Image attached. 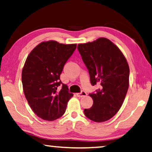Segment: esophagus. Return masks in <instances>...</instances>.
I'll use <instances>...</instances> for the list:
<instances>
[{
	"label": "esophagus",
	"mask_w": 152,
	"mask_h": 152,
	"mask_svg": "<svg viewBox=\"0 0 152 152\" xmlns=\"http://www.w3.org/2000/svg\"><path fill=\"white\" fill-rule=\"evenodd\" d=\"M76 95H77V96H78V97L85 96H86V92L85 91H81V92H79V93H77Z\"/></svg>",
	"instance_id": "esophagus-1"
}]
</instances>
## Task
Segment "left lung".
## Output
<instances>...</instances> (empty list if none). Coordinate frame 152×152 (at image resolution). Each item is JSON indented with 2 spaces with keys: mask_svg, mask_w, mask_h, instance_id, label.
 Here are the masks:
<instances>
[{
  "mask_svg": "<svg viewBox=\"0 0 152 152\" xmlns=\"http://www.w3.org/2000/svg\"><path fill=\"white\" fill-rule=\"evenodd\" d=\"M78 50L88 70L91 84L100 88L90 93L91 108L84 110L87 118L95 122L109 120L119 111L129 88V68L125 56L106 38L78 44Z\"/></svg>",
  "mask_w": 152,
  "mask_h": 152,
  "instance_id": "obj_1",
  "label": "left lung"
}]
</instances>
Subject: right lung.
Returning <instances> with one entry per match:
<instances>
[{
  "instance_id": "add662e5",
  "label": "right lung",
  "mask_w": 152,
  "mask_h": 152,
  "mask_svg": "<svg viewBox=\"0 0 152 152\" xmlns=\"http://www.w3.org/2000/svg\"><path fill=\"white\" fill-rule=\"evenodd\" d=\"M76 48V44L42 42L25 61L22 71L23 92L31 109L41 119L54 121L66 111L73 94L60 80V74Z\"/></svg>"
}]
</instances>
